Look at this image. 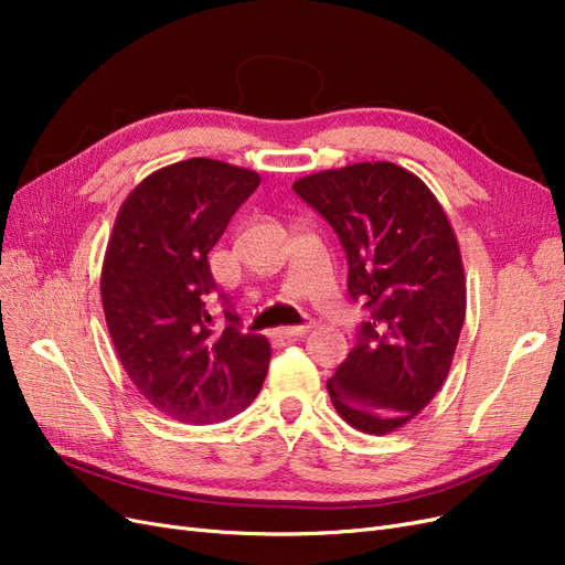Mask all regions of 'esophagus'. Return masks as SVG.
<instances>
[{"mask_svg":"<svg viewBox=\"0 0 565 565\" xmlns=\"http://www.w3.org/2000/svg\"><path fill=\"white\" fill-rule=\"evenodd\" d=\"M309 330H311V324H295V328H278L276 337H285V339H289V337H303Z\"/></svg>","mask_w":565,"mask_h":565,"instance_id":"obj_1","label":"esophagus"}]
</instances>
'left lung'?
<instances>
[{
  "label": "left lung",
  "instance_id": "left-lung-1",
  "mask_svg": "<svg viewBox=\"0 0 565 565\" xmlns=\"http://www.w3.org/2000/svg\"><path fill=\"white\" fill-rule=\"evenodd\" d=\"M324 216L349 262V295L370 320L328 382L353 429L384 436L434 401L467 316L455 231L419 177L393 162H358L295 181Z\"/></svg>",
  "mask_w": 565,
  "mask_h": 565
}]
</instances>
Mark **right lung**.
<instances>
[{
  "label": "right lung",
  "instance_id": "1",
  "mask_svg": "<svg viewBox=\"0 0 565 565\" xmlns=\"http://www.w3.org/2000/svg\"><path fill=\"white\" fill-rule=\"evenodd\" d=\"M259 183L252 169L191 158L146 177L117 212L100 270L106 324L134 386L172 419L224 422L266 380L268 339L237 330L224 295V332L207 311V254Z\"/></svg>",
  "mask_w": 565,
  "mask_h": 565
}]
</instances>
